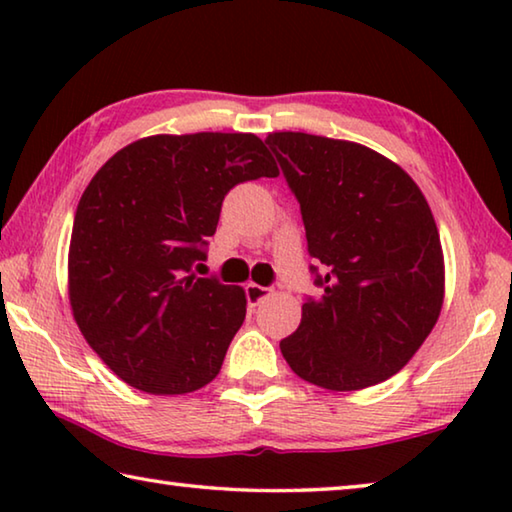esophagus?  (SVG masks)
<instances>
[{
    "label": "esophagus",
    "instance_id": "obj_1",
    "mask_svg": "<svg viewBox=\"0 0 512 512\" xmlns=\"http://www.w3.org/2000/svg\"><path fill=\"white\" fill-rule=\"evenodd\" d=\"M268 296H271V289H266V287H259V284H246V298H248V305L250 307H257L259 302L262 300H266Z\"/></svg>",
    "mask_w": 512,
    "mask_h": 512
}]
</instances>
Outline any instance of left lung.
<instances>
[{"instance_id": "obj_1", "label": "left lung", "mask_w": 512, "mask_h": 512, "mask_svg": "<svg viewBox=\"0 0 512 512\" xmlns=\"http://www.w3.org/2000/svg\"><path fill=\"white\" fill-rule=\"evenodd\" d=\"M266 144L325 268L323 293L302 305L282 357L327 391L375 386L413 359L443 309L445 257L427 198L363 144L291 131L268 133Z\"/></svg>"}]
</instances>
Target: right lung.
<instances>
[{
	"label": "right lung",
	"instance_id": "1",
	"mask_svg": "<svg viewBox=\"0 0 512 512\" xmlns=\"http://www.w3.org/2000/svg\"><path fill=\"white\" fill-rule=\"evenodd\" d=\"M275 176L253 133L142 137L94 173L76 207L67 293L85 341L128 386L185 395L219 375L246 291L192 266L225 194Z\"/></svg>",
	"mask_w": 512,
	"mask_h": 512
}]
</instances>
